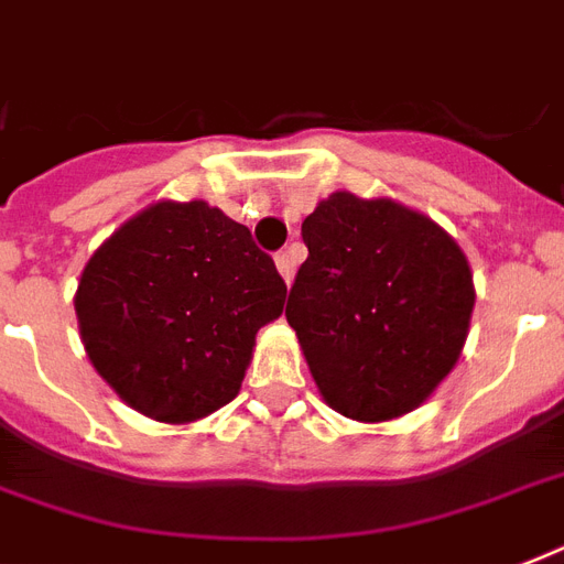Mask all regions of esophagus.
<instances>
[{
	"mask_svg": "<svg viewBox=\"0 0 564 564\" xmlns=\"http://www.w3.org/2000/svg\"><path fill=\"white\" fill-rule=\"evenodd\" d=\"M274 263H278V272L283 274V281L292 283V278H295V257H292V251H281V254L274 257Z\"/></svg>",
	"mask_w": 564,
	"mask_h": 564,
	"instance_id": "obj_1",
	"label": "esophagus"
}]
</instances>
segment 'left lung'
<instances>
[{"instance_id": "8db88e82", "label": "left lung", "mask_w": 564, "mask_h": 564, "mask_svg": "<svg viewBox=\"0 0 564 564\" xmlns=\"http://www.w3.org/2000/svg\"><path fill=\"white\" fill-rule=\"evenodd\" d=\"M307 260L286 301L318 392L357 421L427 401L459 360L468 260L436 221L389 198L334 193L301 225Z\"/></svg>"}]
</instances>
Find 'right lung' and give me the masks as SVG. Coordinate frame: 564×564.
I'll return each mask as SVG.
<instances>
[{
  "label": "right lung",
  "mask_w": 564,
  "mask_h": 564,
  "mask_svg": "<svg viewBox=\"0 0 564 564\" xmlns=\"http://www.w3.org/2000/svg\"><path fill=\"white\" fill-rule=\"evenodd\" d=\"M286 283L251 230L207 202H158L84 265L87 357L126 403L170 424L234 401Z\"/></svg>",
  "instance_id": "obj_1"
}]
</instances>
